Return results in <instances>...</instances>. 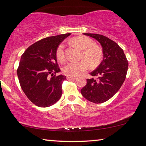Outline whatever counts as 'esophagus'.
Instances as JSON below:
<instances>
[{
  "mask_svg": "<svg viewBox=\"0 0 146 146\" xmlns=\"http://www.w3.org/2000/svg\"><path fill=\"white\" fill-rule=\"evenodd\" d=\"M76 78L74 77V76H67V79L68 80H75Z\"/></svg>",
  "mask_w": 146,
  "mask_h": 146,
  "instance_id": "1",
  "label": "esophagus"
}]
</instances>
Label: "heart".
<instances>
[{
    "instance_id": "obj_1",
    "label": "heart",
    "mask_w": 146,
    "mask_h": 146,
    "mask_svg": "<svg viewBox=\"0 0 146 146\" xmlns=\"http://www.w3.org/2000/svg\"><path fill=\"white\" fill-rule=\"evenodd\" d=\"M71 42L80 50H82L80 58L77 62H71L64 68L63 71L69 76H77L85 72L89 68V64L92 67L97 66L102 58V51L99 47L93 45V40L85 36H78L71 39ZM56 57L61 63L66 60L64 45L61 43L56 49Z\"/></svg>"
}]
</instances>
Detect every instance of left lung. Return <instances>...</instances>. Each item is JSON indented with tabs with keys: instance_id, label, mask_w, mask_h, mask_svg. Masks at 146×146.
<instances>
[{
	"instance_id": "left-lung-1",
	"label": "left lung",
	"mask_w": 146,
	"mask_h": 146,
	"mask_svg": "<svg viewBox=\"0 0 146 146\" xmlns=\"http://www.w3.org/2000/svg\"><path fill=\"white\" fill-rule=\"evenodd\" d=\"M95 38L102 47L103 60L90 74L81 94L91 102L100 104L110 99L120 90L124 82L128 61L123 49L110 38L102 35L84 33Z\"/></svg>"
}]
</instances>
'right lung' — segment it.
<instances>
[{
	"label": "right lung",
	"instance_id": "add662e5",
	"mask_svg": "<svg viewBox=\"0 0 146 146\" xmlns=\"http://www.w3.org/2000/svg\"><path fill=\"white\" fill-rule=\"evenodd\" d=\"M70 35L42 39L28 47L21 56L17 70L20 85L29 100L38 107L52 106L61 97L62 84L66 77L55 75L60 71L56 49Z\"/></svg>",
	"mask_w": 146,
	"mask_h": 146
}]
</instances>
